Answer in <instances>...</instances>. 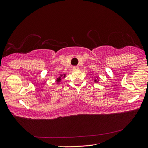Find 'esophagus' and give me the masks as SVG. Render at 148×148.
<instances>
[{
  "label": "esophagus",
  "mask_w": 148,
  "mask_h": 148,
  "mask_svg": "<svg viewBox=\"0 0 148 148\" xmlns=\"http://www.w3.org/2000/svg\"><path fill=\"white\" fill-rule=\"evenodd\" d=\"M78 69H79V66H78V65L73 66V69H74V70H77Z\"/></svg>",
  "instance_id": "esophagus-1"
}]
</instances>
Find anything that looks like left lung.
I'll return each mask as SVG.
<instances>
[{
    "label": "left lung",
    "instance_id": "8db88e82",
    "mask_svg": "<svg viewBox=\"0 0 148 148\" xmlns=\"http://www.w3.org/2000/svg\"><path fill=\"white\" fill-rule=\"evenodd\" d=\"M95 81H96V79H95Z\"/></svg>",
    "mask_w": 148,
    "mask_h": 148
}]
</instances>
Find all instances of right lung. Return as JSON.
Here are the masks:
<instances>
[{"instance_id": "right-lung-1", "label": "right lung", "mask_w": 148, "mask_h": 148, "mask_svg": "<svg viewBox=\"0 0 148 148\" xmlns=\"http://www.w3.org/2000/svg\"><path fill=\"white\" fill-rule=\"evenodd\" d=\"M64 76H65V75H64ZM60 80H61V77H58V79H57V81H58V82H60Z\"/></svg>"}]
</instances>
